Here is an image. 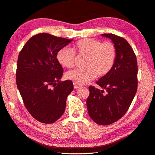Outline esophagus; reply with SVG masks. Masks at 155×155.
Wrapping results in <instances>:
<instances>
[{
	"instance_id": "1",
	"label": "esophagus",
	"mask_w": 155,
	"mask_h": 155,
	"mask_svg": "<svg viewBox=\"0 0 155 155\" xmlns=\"http://www.w3.org/2000/svg\"><path fill=\"white\" fill-rule=\"evenodd\" d=\"M81 87V85H79V84H74V89H78V88H80Z\"/></svg>"
}]
</instances>
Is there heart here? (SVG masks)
<instances>
[{
  "label": "heart",
  "mask_w": 155,
  "mask_h": 155,
  "mask_svg": "<svg viewBox=\"0 0 155 155\" xmlns=\"http://www.w3.org/2000/svg\"><path fill=\"white\" fill-rule=\"evenodd\" d=\"M79 55L87 57L84 69H74L66 73V78L77 84H85L98 77H104L112 69L116 58V49L111 42L101 43L92 38L79 40L73 46ZM75 53L67 47L60 49L57 54L59 64L66 68L74 66Z\"/></svg>",
  "instance_id": "1"
}]
</instances>
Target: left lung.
I'll return each mask as SVG.
<instances>
[{"mask_svg": "<svg viewBox=\"0 0 155 155\" xmlns=\"http://www.w3.org/2000/svg\"><path fill=\"white\" fill-rule=\"evenodd\" d=\"M116 49L114 65L106 76L96 82L104 90L90 86L87 99L89 115L100 125H108L121 119L127 112L137 89V62L134 51L124 38L113 34H103Z\"/></svg>", "mask_w": 155, "mask_h": 155, "instance_id": "8db88e82", "label": "left lung"}]
</instances>
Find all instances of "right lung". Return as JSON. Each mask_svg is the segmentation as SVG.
I'll return each instance as SVG.
<instances>
[{"label":"right lung","mask_w":155,"mask_h":155,"mask_svg":"<svg viewBox=\"0 0 155 155\" xmlns=\"http://www.w3.org/2000/svg\"><path fill=\"white\" fill-rule=\"evenodd\" d=\"M72 41L40 33L28 39L19 54L17 87L28 112L41 123L51 124L61 117L73 90L71 81H60L63 69L57 59L58 51Z\"/></svg>","instance_id":"right-lung-1"}]
</instances>
